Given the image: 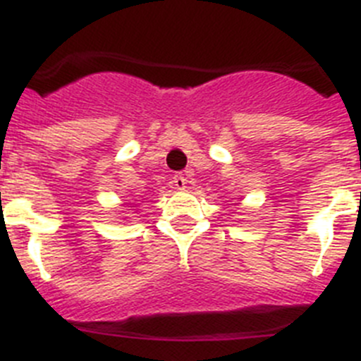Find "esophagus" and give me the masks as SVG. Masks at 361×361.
<instances>
[{
  "label": "esophagus",
  "instance_id": "esophagus-1",
  "mask_svg": "<svg viewBox=\"0 0 361 361\" xmlns=\"http://www.w3.org/2000/svg\"><path fill=\"white\" fill-rule=\"evenodd\" d=\"M186 184H188V178H186V175L184 173H177L173 177V186L177 188V190H184V188H186Z\"/></svg>",
  "mask_w": 361,
  "mask_h": 361
}]
</instances>
